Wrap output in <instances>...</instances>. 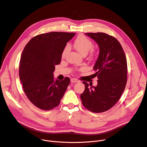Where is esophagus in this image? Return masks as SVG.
Masks as SVG:
<instances>
[{
    "instance_id": "esophagus-1",
    "label": "esophagus",
    "mask_w": 147,
    "mask_h": 147,
    "mask_svg": "<svg viewBox=\"0 0 147 147\" xmlns=\"http://www.w3.org/2000/svg\"><path fill=\"white\" fill-rule=\"evenodd\" d=\"M79 80H77L76 79H74V78H72V79H71V83H77L79 82Z\"/></svg>"
}]
</instances>
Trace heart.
Instances as JSON below:
<instances>
[{"instance_id": "b5f03b06", "label": "heart", "mask_w": 147, "mask_h": 147, "mask_svg": "<svg viewBox=\"0 0 147 147\" xmlns=\"http://www.w3.org/2000/svg\"><path fill=\"white\" fill-rule=\"evenodd\" d=\"M74 47L76 50L81 53L82 55H86L93 47V42L90 40L89 38L84 35H80L77 38L74 43ZM69 51V47L68 45H65L62 51L61 56L62 57H65L66 54ZM93 55V52L92 51L91 56Z\"/></svg>"}]
</instances>
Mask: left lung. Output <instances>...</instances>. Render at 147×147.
<instances>
[{
  "mask_svg": "<svg viewBox=\"0 0 147 147\" xmlns=\"http://www.w3.org/2000/svg\"><path fill=\"white\" fill-rule=\"evenodd\" d=\"M99 47V57L93 67L98 78L96 87L83 82L80 98L87 109L102 113L109 110L121 97L127 82V61L121 44L115 37L103 32L86 33Z\"/></svg>",
  "mask_w": 147,
  "mask_h": 147,
  "instance_id": "obj_1",
  "label": "left lung"
}]
</instances>
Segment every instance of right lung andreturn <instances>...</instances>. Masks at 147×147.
<instances>
[{
    "mask_svg": "<svg viewBox=\"0 0 147 147\" xmlns=\"http://www.w3.org/2000/svg\"><path fill=\"white\" fill-rule=\"evenodd\" d=\"M76 33L51 32L29 41L21 55L19 74L24 91L30 102L44 111L59 105L70 83L69 77L54 81L55 65L61 62L67 42Z\"/></svg>",
    "mask_w": 147,
    "mask_h": 147,
    "instance_id": "obj_1",
    "label": "right lung"
}]
</instances>
